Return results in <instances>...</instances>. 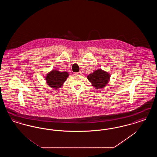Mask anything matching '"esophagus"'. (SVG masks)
<instances>
[{
	"mask_svg": "<svg viewBox=\"0 0 157 157\" xmlns=\"http://www.w3.org/2000/svg\"><path fill=\"white\" fill-rule=\"evenodd\" d=\"M82 74V72H76L75 73V75H78V76H80Z\"/></svg>",
	"mask_w": 157,
	"mask_h": 157,
	"instance_id": "obj_1",
	"label": "esophagus"
}]
</instances>
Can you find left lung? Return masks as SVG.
I'll list each match as a JSON object with an SVG mask.
<instances>
[{"label":"left lung","mask_w":157,"mask_h":157,"mask_svg":"<svg viewBox=\"0 0 157 157\" xmlns=\"http://www.w3.org/2000/svg\"><path fill=\"white\" fill-rule=\"evenodd\" d=\"M92 85L97 90L105 87L110 79V74L102 69H97L87 76Z\"/></svg>","instance_id":"left-lung-1"}]
</instances>
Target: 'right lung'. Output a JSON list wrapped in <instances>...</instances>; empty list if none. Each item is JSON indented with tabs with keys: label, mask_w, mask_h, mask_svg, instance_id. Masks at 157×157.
Here are the masks:
<instances>
[{
	"label": "right lung",
	"mask_w": 157,
	"mask_h": 157,
	"mask_svg": "<svg viewBox=\"0 0 157 157\" xmlns=\"http://www.w3.org/2000/svg\"><path fill=\"white\" fill-rule=\"evenodd\" d=\"M69 75L67 72H60L56 69H53L46 74L45 80L49 86L55 90L60 88L63 85Z\"/></svg>",
	"instance_id": "1"
}]
</instances>
